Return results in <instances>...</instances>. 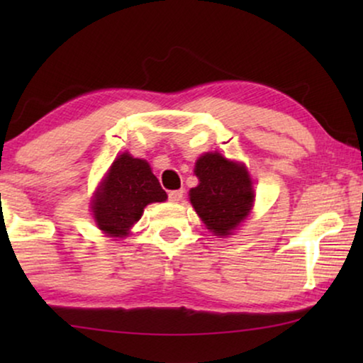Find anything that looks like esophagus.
<instances>
[{
  "mask_svg": "<svg viewBox=\"0 0 363 363\" xmlns=\"http://www.w3.org/2000/svg\"><path fill=\"white\" fill-rule=\"evenodd\" d=\"M182 198H183V190H173L168 193V200L172 203H180Z\"/></svg>",
  "mask_w": 363,
  "mask_h": 363,
  "instance_id": "1",
  "label": "esophagus"
}]
</instances>
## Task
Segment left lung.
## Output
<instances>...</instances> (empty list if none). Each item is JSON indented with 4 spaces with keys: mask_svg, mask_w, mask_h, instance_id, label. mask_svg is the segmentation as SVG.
Here are the masks:
<instances>
[{
    "mask_svg": "<svg viewBox=\"0 0 363 363\" xmlns=\"http://www.w3.org/2000/svg\"><path fill=\"white\" fill-rule=\"evenodd\" d=\"M198 186L190 190V201L205 226L215 236H228L250 215L255 203L252 182L242 163L208 152L195 163Z\"/></svg>",
    "mask_w": 363,
    "mask_h": 363,
    "instance_id": "left-lung-1",
    "label": "left lung"
}]
</instances>
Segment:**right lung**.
<instances>
[{
	"instance_id": "right-lung-1",
	"label": "right lung",
	"mask_w": 363,
	"mask_h": 363,
	"mask_svg": "<svg viewBox=\"0 0 363 363\" xmlns=\"http://www.w3.org/2000/svg\"><path fill=\"white\" fill-rule=\"evenodd\" d=\"M167 200L150 165L130 153L118 155L92 200V215L107 236L125 238L140 220L143 208Z\"/></svg>"
}]
</instances>
